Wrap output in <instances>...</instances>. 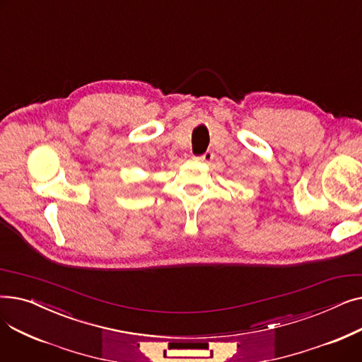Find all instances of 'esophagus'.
Returning a JSON list of instances; mask_svg holds the SVG:
<instances>
[{
	"label": "esophagus",
	"instance_id": "34e87169",
	"mask_svg": "<svg viewBox=\"0 0 362 362\" xmlns=\"http://www.w3.org/2000/svg\"><path fill=\"white\" fill-rule=\"evenodd\" d=\"M214 158V154L211 151H206V152H204L202 156H199V157H197V160L198 161H201V163H211V160Z\"/></svg>",
	"mask_w": 362,
	"mask_h": 362
}]
</instances>
